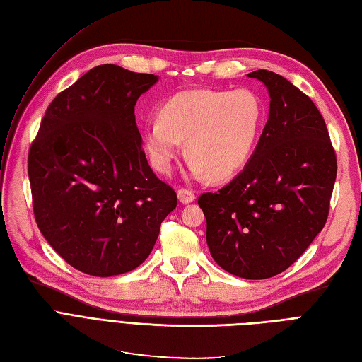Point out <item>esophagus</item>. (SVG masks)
Returning a JSON list of instances; mask_svg holds the SVG:
<instances>
[{
  "label": "esophagus",
  "mask_w": 362,
  "mask_h": 362,
  "mask_svg": "<svg viewBox=\"0 0 362 362\" xmlns=\"http://www.w3.org/2000/svg\"><path fill=\"white\" fill-rule=\"evenodd\" d=\"M196 199V194L189 189H180L178 190V201L181 204H190Z\"/></svg>",
  "instance_id": "obj_1"
}]
</instances>
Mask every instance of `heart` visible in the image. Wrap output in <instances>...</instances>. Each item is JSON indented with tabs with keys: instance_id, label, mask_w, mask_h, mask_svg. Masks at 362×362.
<instances>
[{
	"instance_id": "obj_1",
	"label": "heart",
	"mask_w": 362,
	"mask_h": 362,
	"mask_svg": "<svg viewBox=\"0 0 362 362\" xmlns=\"http://www.w3.org/2000/svg\"><path fill=\"white\" fill-rule=\"evenodd\" d=\"M262 122V104L249 89L187 90L170 96L160 108V119L145 125V141L161 172L185 140L194 173L225 180L242 169L254 151Z\"/></svg>"
}]
</instances>
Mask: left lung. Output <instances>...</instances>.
<instances>
[{"label":"left lung","instance_id":"left-lung-1","mask_svg":"<svg viewBox=\"0 0 362 362\" xmlns=\"http://www.w3.org/2000/svg\"><path fill=\"white\" fill-rule=\"evenodd\" d=\"M247 76L267 87V124L245 169L198 204L217 264L240 278L266 279L287 270L323 229L337 156L310 96L275 72Z\"/></svg>","mask_w":362,"mask_h":362}]
</instances>
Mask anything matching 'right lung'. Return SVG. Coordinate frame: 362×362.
Segmentation results:
<instances>
[{
	"label": "right lung",
	"mask_w": 362,
	"mask_h": 362,
	"mask_svg": "<svg viewBox=\"0 0 362 362\" xmlns=\"http://www.w3.org/2000/svg\"><path fill=\"white\" fill-rule=\"evenodd\" d=\"M157 80L116 64L92 68L54 98L30 146L36 223L87 275L139 267L177 206V193L149 168L136 124L139 96Z\"/></svg>",
	"instance_id": "obj_1"
}]
</instances>
